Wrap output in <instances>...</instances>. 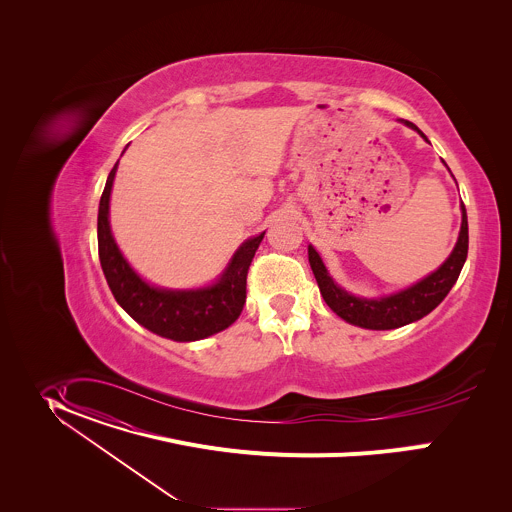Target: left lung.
Segmentation results:
<instances>
[{"label": "left lung", "mask_w": 512, "mask_h": 512, "mask_svg": "<svg viewBox=\"0 0 512 512\" xmlns=\"http://www.w3.org/2000/svg\"><path fill=\"white\" fill-rule=\"evenodd\" d=\"M404 124L418 130L408 120H404ZM418 134H422V132L418 130ZM422 138L428 140L424 134H422ZM461 211H463L461 232H459V240H457L451 256L439 266L432 276L424 278L416 286H412L404 292L382 297V299H361V297H355V295L341 290L327 274L315 248L309 246V264H311V270L315 274L319 292L323 295L325 303L347 323H353V325H359L365 329H376V331L408 325L412 321L422 319L430 311H434L445 299L449 290L453 288V284L457 282L461 268L465 264V258H467L469 228H467L465 205H461Z\"/></svg>", "instance_id": "1"}]
</instances>
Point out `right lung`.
<instances>
[{
  "label": "right lung",
  "mask_w": 512,
  "mask_h": 512,
  "mask_svg": "<svg viewBox=\"0 0 512 512\" xmlns=\"http://www.w3.org/2000/svg\"><path fill=\"white\" fill-rule=\"evenodd\" d=\"M118 163L112 167L98 209V256L116 301L151 333L173 341H199L230 327L246 303V276L266 232L246 240L219 282L207 290L169 292L146 284L124 260L108 222L110 191Z\"/></svg>",
  "instance_id": "right-lung-1"
}]
</instances>
